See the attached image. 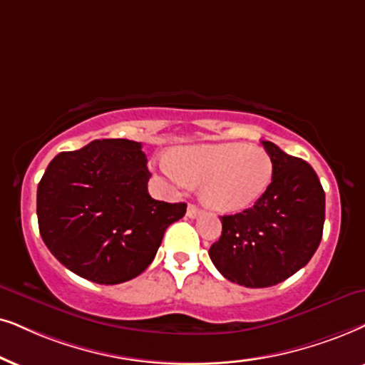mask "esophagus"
Wrapping results in <instances>:
<instances>
[{
  "label": "esophagus",
  "instance_id": "obj_1",
  "mask_svg": "<svg viewBox=\"0 0 365 365\" xmlns=\"http://www.w3.org/2000/svg\"><path fill=\"white\" fill-rule=\"evenodd\" d=\"M187 215L190 217V219H195V217L200 215V209H198L197 205L188 204V207H187Z\"/></svg>",
  "mask_w": 365,
  "mask_h": 365
}]
</instances>
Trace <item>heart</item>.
<instances>
[{
  "label": "heart",
  "instance_id": "obj_1",
  "mask_svg": "<svg viewBox=\"0 0 365 365\" xmlns=\"http://www.w3.org/2000/svg\"><path fill=\"white\" fill-rule=\"evenodd\" d=\"M160 170L175 185H198L205 207L234 214L255 205L273 182L271 156L257 146L239 143L183 146L172 160H160Z\"/></svg>",
  "mask_w": 365,
  "mask_h": 365
}]
</instances>
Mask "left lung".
<instances>
[{"label":"left lung","mask_w":365,"mask_h":365,"mask_svg":"<svg viewBox=\"0 0 365 365\" xmlns=\"http://www.w3.org/2000/svg\"><path fill=\"white\" fill-rule=\"evenodd\" d=\"M274 165L273 182L251 209L224 215L209 256L224 278L267 288L307 266L322 241L325 192L307 161L262 141Z\"/></svg>","instance_id":"left-lung-1"}]
</instances>
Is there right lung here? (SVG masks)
Returning a JSON list of instances; mask_svg holds the SVG:
<instances>
[{"instance_id": "add662e5", "label": "right lung", "mask_w": 365, "mask_h": 365, "mask_svg": "<svg viewBox=\"0 0 365 365\" xmlns=\"http://www.w3.org/2000/svg\"><path fill=\"white\" fill-rule=\"evenodd\" d=\"M141 143L96 140L50 161L36 190L40 236L72 273L92 283L136 278L187 204L155 200Z\"/></svg>"}]
</instances>
